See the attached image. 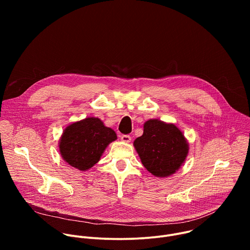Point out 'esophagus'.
Returning <instances> with one entry per match:
<instances>
[{
    "mask_svg": "<svg viewBox=\"0 0 250 250\" xmlns=\"http://www.w3.org/2000/svg\"><path fill=\"white\" fill-rule=\"evenodd\" d=\"M121 139L124 141V142H130V140H131V137L128 135V134H124V135H122L121 136Z\"/></svg>",
    "mask_w": 250,
    "mask_h": 250,
    "instance_id": "esophagus-1",
    "label": "esophagus"
}]
</instances>
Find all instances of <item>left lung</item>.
<instances>
[{"label":"left lung","mask_w":250,"mask_h":250,"mask_svg":"<svg viewBox=\"0 0 250 250\" xmlns=\"http://www.w3.org/2000/svg\"><path fill=\"white\" fill-rule=\"evenodd\" d=\"M141 163L154 176L165 178L178 171L189 153V144L174 124L148 120L144 134L133 141Z\"/></svg>","instance_id":"8db88e82"}]
</instances>
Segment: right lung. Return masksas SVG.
<instances>
[{
	"label": "right lung",
	"instance_id": "obj_1",
	"mask_svg": "<svg viewBox=\"0 0 250 250\" xmlns=\"http://www.w3.org/2000/svg\"><path fill=\"white\" fill-rule=\"evenodd\" d=\"M117 133L105 126L99 118H86L69 125L59 139L63 160L80 171L92 168L103 155Z\"/></svg>",
	"mask_w": 250,
	"mask_h": 250
}]
</instances>
